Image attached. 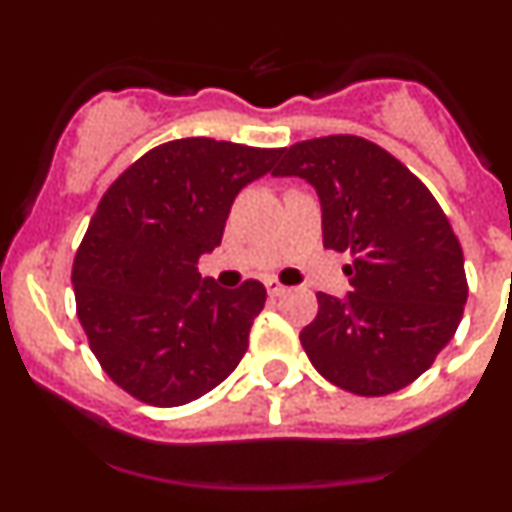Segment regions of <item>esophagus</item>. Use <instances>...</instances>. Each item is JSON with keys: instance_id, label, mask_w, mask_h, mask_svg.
Instances as JSON below:
<instances>
[{"instance_id": "esophagus-1", "label": "esophagus", "mask_w": 512, "mask_h": 512, "mask_svg": "<svg viewBox=\"0 0 512 512\" xmlns=\"http://www.w3.org/2000/svg\"><path fill=\"white\" fill-rule=\"evenodd\" d=\"M265 287H267V294H270V297H280L282 292H285V285H282V282H277V280H265Z\"/></svg>"}]
</instances>
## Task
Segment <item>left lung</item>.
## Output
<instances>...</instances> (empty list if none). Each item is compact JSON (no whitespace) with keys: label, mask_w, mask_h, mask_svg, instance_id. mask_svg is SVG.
<instances>
[{"label":"left lung","mask_w":512,"mask_h":512,"mask_svg":"<svg viewBox=\"0 0 512 512\" xmlns=\"http://www.w3.org/2000/svg\"><path fill=\"white\" fill-rule=\"evenodd\" d=\"M272 175L312 183L324 247L352 255V292H319L317 317L299 334L314 369L356 396L414 384L453 339L468 299L461 242L438 200L359 136L294 143Z\"/></svg>","instance_id":"left-lung-1"}]
</instances>
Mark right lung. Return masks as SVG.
Instances as JSON below:
<instances>
[{
	"label": "right lung",
	"instance_id": "right-lung-1",
	"mask_svg": "<svg viewBox=\"0 0 512 512\" xmlns=\"http://www.w3.org/2000/svg\"><path fill=\"white\" fill-rule=\"evenodd\" d=\"M280 156L282 148L178 138L143 153L103 193L71 280L91 352L133 399L183 406L245 356L265 287H218L200 277L198 260L223 240L235 195Z\"/></svg>",
	"mask_w": 512,
	"mask_h": 512
}]
</instances>
